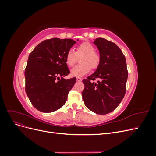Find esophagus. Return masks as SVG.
I'll list each match as a JSON object with an SVG mask.
<instances>
[{"mask_svg":"<svg viewBox=\"0 0 156 156\" xmlns=\"http://www.w3.org/2000/svg\"><path fill=\"white\" fill-rule=\"evenodd\" d=\"M82 78H81V77H77V81H78V82H81V81H82Z\"/></svg>","mask_w":156,"mask_h":156,"instance_id":"34e87169","label":"esophagus"}]
</instances>
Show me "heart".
<instances>
[{"label":"heart","mask_w":156,"mask_h":156,"mask_svg":"<svg viewBox=\"0 0 156 156\" xmlns=\"http://www.w3.org/2000/svg\"><path fill=\"white\" fill-rule=\"evenodd\" d=\"M81 56V64L71 70V74L74 77H83L87 74L91 68L97 69L101 61L100 54L95 51V47L90 42H83L75 48V51L72 49L67 51L65 56L66 64L68 67H72Z\"/></svg>","instance_id":"b5f03b06"}]
</instances>
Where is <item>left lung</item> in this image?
<instances>
[{
    "mask_svg": "<svg viewBox=\"0 0 156 156\" xmlns=\"http://www.w3.org/2000/svg\"><path fill=\"white\" fill-rule=\"evenodd\" d=\"M100 51L101 61L90 76L83 80L84 104L99 115L114 111L124 98L128 76L126 58L115 43L98 37L94 41ZM98 80V83L94 82Z\"/></svg>",
    "mask_w": 156,
    "mask_h": 156,
    "instance_id": "obj_1",
    "label": "left lung"
}]
</instances>
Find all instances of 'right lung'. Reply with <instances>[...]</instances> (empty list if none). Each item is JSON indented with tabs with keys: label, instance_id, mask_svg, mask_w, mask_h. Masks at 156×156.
I'll return each instance as SVG.
<instances>
[{
	"label": "right lung",
	"instance_id": "right-lung-1",
	"mask_svg": "<svg viewBox=\"0 0 156 156\" xmlns=\"http://www.w3.org/2000/svg\"><path fill=\"white\" fill-rule=\"evenodd\" d=\"M75 43L72 39L45 40L29 55L25 70V92L37 110L51 112L65 104L76 83V77L63 78L70 73L65 56Z\"/></svg>",
	"mask_w": 156,
	"mask_h": 156
}]
</instances>
